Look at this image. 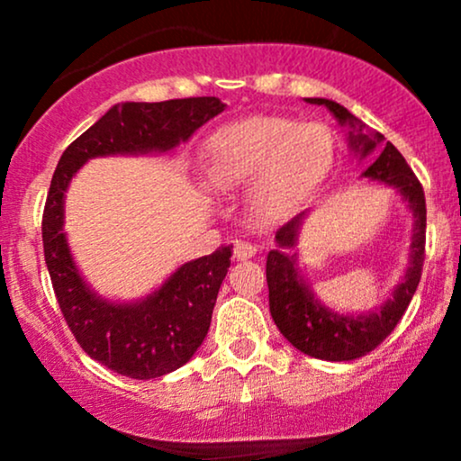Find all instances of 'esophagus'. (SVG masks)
Returning a JSON list of instances; mask_svg holds the SVG:
<instances>
[{"mask_svg": "<svg viewBox=\"0 0 461 461\" xmlns=\"http://www.w3.org/2000/svg\"><path fill=\"white\" fill-rule=\"evenodd\" d=\"M258 249L251 245V242H245V240H236L234 242V260L242 262V260H249V258L256 256Z\"/></svg>", "mask_w": 461, "mask_h": 461, "instance_id": "esophagus-1", "label": "esophagus"}]
</instances>
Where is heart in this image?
Instances as JSON below:
<instances>
[{
  "label": "heart",
  "instance_id": "1",
  "mask_svg": "<svg viewBox=\"0 0 461 461\" xmlns=\"http://www.w3.org/2000/svg\"><path fill=\"white\" fill-rule=\"evenodd\" d=\"M333 164L327 125L288 116H249L214 131L208 140V176L219 188L251 186L262 219L297 210Z\"/></svg>",
  "mask_w": 461,
  "mask_h": 461
}]
</instances>
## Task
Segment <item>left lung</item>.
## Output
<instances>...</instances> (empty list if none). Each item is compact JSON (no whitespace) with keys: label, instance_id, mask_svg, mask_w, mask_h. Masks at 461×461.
<instances>
[{"label":"left lung","instance_id":"left-lung-1","mask_svg":"<svg viewBox=\"0 0 461 461\" xmlns=\"http://www.w3.org/2000/svg\"><path fill=\"white\" fill-rule=\"evenodd\" d=\"M308 104L325 105L333 119L347 128L348 149L359 162L370 160V167L362 173L368 182L379 186H390L401 194L411 214V240H410V264L393 294L370 312H338L325 305L316 297L312 285L299 268L297 247L299 231L303 227L308 212L294 216L290 223L275 234V249L267 256V282H268V305L271 316L282 331V336L294 348L310 357L327 359V362H348L357 359L382 345L396 322L405 314L407 305L420 282L422 262H425V227L427 208L425 193L405 158L399 149L384 139V134L366 128V123L353 116L345 105L331 99L310 97Z\"/></svg>","mask_w":461,"mask_h":461}]
</instances>
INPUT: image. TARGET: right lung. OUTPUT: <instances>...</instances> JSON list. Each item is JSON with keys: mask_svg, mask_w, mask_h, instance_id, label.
<instances>
[{"mask_svg": "<svg viewBox=\"0 0 461 461\" xmlns=\"http://www.w3.org/2000/svg\"><path fill=\"white\" fill-rule=\"evenodd\" d=\"M225 110L216 97L116 104L60 156L43 212L45 264L67 325L79 347L105 368L131 379L177 370L208 336L231 247L184 262L145 297L105 299L84 279L65 231V197L71 179L93 158L158 156L186 142Z\"/></svg>", "mask_w": 461, "mask_h": 461, "instance_id": "1", "label": "right lung"}]
</instances>
